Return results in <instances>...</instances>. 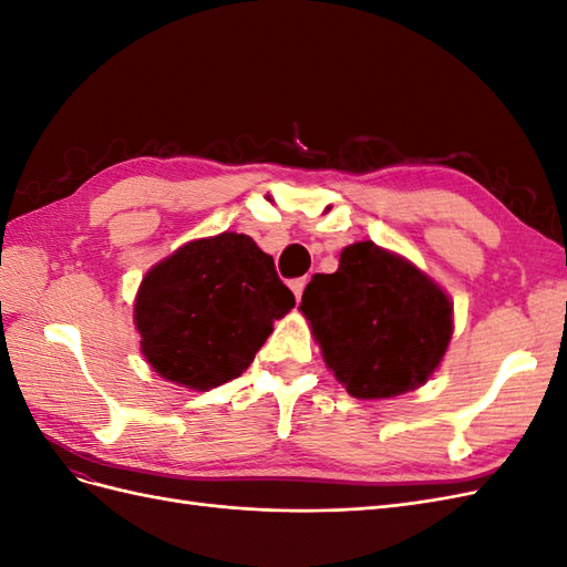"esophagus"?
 Here are the masks:
<instances>
[{
  "instance_id": "esophagus-1",
  "label": "esophagus",
  "mask_w": 567,
  "mask_h": 567,
  "mask_svg": "<svg viewBox=\"0 0 567 567\" xmlns=\"http://www.w3.org/2000/svg\"><path fill=\"white\" fill-rule=\"evenodd\" d=\"M305 286H307V277L290 281V290H293V296H296V300H298V302H300V298H302V290H305Z\"/></svg>"
}]
</instances>
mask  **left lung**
<instances>
[{"mask_svg":"<svg viewBox=\"0 0 567 567\" xmlns=\"http://www.w3.org/2000/svg\"><path fill=\"white\" fill-rule=\"evenodd\" d=\"M298 310L326 367L357 400H390L437 371L454 333V305L406 257L373 241L340 252L333 274H315Z\"/></svg>","mask_w":567,"mask_h":567,"instance_id":"1","label":"left lung"}]
</instances>
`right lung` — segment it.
I'll use <instances>...</instances> for the list:
<instances>
[{
  "label": "right lung",
  "instance_id": "add662e5",
  "mask_svg": "<svg viewBox=\"0 0 567 567\" xmlns=\"http://www.w3.org/2000/svg\"><path fill=\"white\" fill-rule=\"evenodd\" d=\"M293 305L271 255L225 231L184 244L146 271L134 326L161 379L205 392L241 375Z\"/></svg>",
  "mask_w": 567,
  "mask_h": 567
}]
</instances>
